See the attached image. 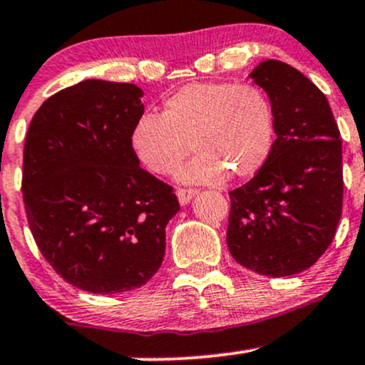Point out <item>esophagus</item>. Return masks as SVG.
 <instances>
[{"label": "esophagus", "instance_id": "esophagus-1", "mask_svg": "<svg viewBox=\"0 0 365 365\" xmlns=\"http://www.w3.org/2000/svg\"><path fill=\"white\" fill-rule=\"evenodd\" d=\"M197 193H198L197 190H187V187H179V190L175 191V195H178L179 203H181V205H187V203L191 202V198L197 197Z\"/></svg>", "mask_w": 365, "mask_h": 365}]
</instances>
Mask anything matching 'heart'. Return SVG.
I'll use <instances>...</instances> for the list:
<instances>
[{
  "label": "heart",
  "mask_w": 365,
  "mask_h": 365,
  "mask_svg": "<svg viewBox=\"0 0 365 365\" xmlns=\"http://www.w3.org/2000/svg\"><path fill=\"white\" fill-rule=\"evenodd\" d=\"M275 140V116L256 85L190 83L163 101L160 116L144 115L130 132V150L153 174H170L184 156L178 179L215 184L231 174L245 179L261 170Z\"/></svg>",
  "instance_id": "heart-1"
}]
</instances>
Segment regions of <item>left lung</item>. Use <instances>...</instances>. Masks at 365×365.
<instances>
[{
	"instance_id": "1",
	"label": "left lung",
	"mask_w": 365,
	"mask_h": 365,
	"mask_svg": "<svg viewBox=\"0 0 365 365\" xmlns=\"http://www.w3.org/2000/svg\"><path fill=\"white\" fill-rule=\"evenodd\" d=\"M250 78L268 93L277 139L261 170L230 193L226 242L247 269L296 275L315 264L338 228L339 128L324 93L292 66L262 61Z\"/></svg>"
}]
</instances>
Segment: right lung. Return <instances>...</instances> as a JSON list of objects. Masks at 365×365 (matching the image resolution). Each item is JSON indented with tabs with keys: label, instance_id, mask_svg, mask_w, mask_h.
I'll return each mask as SVG.
<instances>
[{
	"label": "right lung",
	"instance_id": "add662e5",
	"mask_svg": "<svg viewBox=\"0 0 365 365\" xmlns=\"http://www.w3.org/2000/svg\"><path fill=\"white\" fill-rule=\"evenodd\" d=\"M140 97L132 83L80 81L48 97L27 130L22 195L31 233L81 291H132L165 256V226L179 202L130 150Z\"/></svg>",
	"mask_w": 365,
	"mask_h": 365
}]
</instances>
